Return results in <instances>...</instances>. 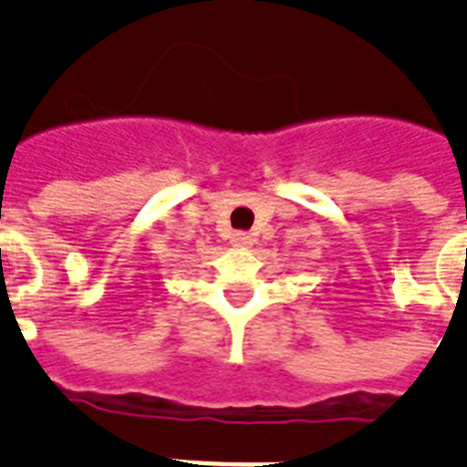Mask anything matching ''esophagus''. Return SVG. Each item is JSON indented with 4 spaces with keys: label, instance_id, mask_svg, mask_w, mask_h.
I'll return each instance as SVG.
<instances>
[{
    "label": "esophagus",
    "instance_id": "1",
    "mask_svg": "<svg viewBox=\"0 0 467 467\" xmlns=\"http://www.w3.org/2000/svg\"><path fill=\"white\" fill-rule=\"evenodd\" d=\"M248 244H251V236L244 234V231H236V234L231 236V245H234V248H245Z\"/></svg>",
    "mask_w": 467,
    "mask_h": 467
}]
</instances>
